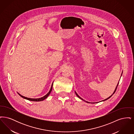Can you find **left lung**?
Here are the masks:
<instances>
[{"mask_svg":"<svg viewBox=\"0 0 134 134\" xmlns=\"http://www.w3.org/2000/svg\"><path fill=\"white\" fill-rule=\"evenodd\" d=\"M119 83H118V85H117V86H116V88H115V91H114V93H113V94H114V93H115V91H116V88H117V87H118V84H119ZM75 93H76V96H78V97H79V98H80V99H82V100H83V99H82V98H81V97H80V96H78V94H77V93H76V92H75ZM113 94H112V95H111V96H109V97H108V98H107V99H104V100H102V101H104V100H107V99H108V98H110V97H111V96H113Z\"/></svg>","mask_w":134,"mask_h":134,"instance_id":"obj_1","label":"left lung"}]
</instances>
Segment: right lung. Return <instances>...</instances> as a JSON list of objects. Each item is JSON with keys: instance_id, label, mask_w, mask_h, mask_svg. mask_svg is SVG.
Returning <instances> with one entry per match:
<instances>
[{"instance_id": "1", "label": "right lung", "mask_w": 134, "mask_h": 134, "mask_svg": "<svg viewBox=\"0 0 134 134\" xmlns=\"http://www.w3.org/2000/svg\"><path fill=\"white\" fill-rule=\"evenodd\" d=\"M53 84V83H52V86H51V89H50V90L49 91V92L46 96H43V97H42L39 98H27V97H25V96H21V95H20L19 93V96H20L21 97H23V98H25V99H27V100H29L34 101V102H40V101H42V100L45 99L48 96H49V94H50L51 91H52V90Z\"/></svg>"}]
</instances>
